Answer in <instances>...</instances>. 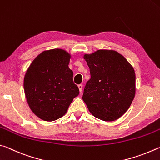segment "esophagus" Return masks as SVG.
<instances>
[{"label": "esophagus", "mask_w": 160, "mask_h": 160, "mask_svg": "<svg viewBox=\"0 0 160 160\" xmlns=\"http://www.w3.org/2000/svg\"><path fill=\"white\" fill-rule=\"evenodd\" d=\"M78 89H79V91H80V93H81V92L82 91V89H83V86H82V84H79V85H78Z\"/></svg>", "instance_id": "1"}]
</instances>
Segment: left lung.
Returning a JSON list of instances; mask_svg holds the SVG:
<instances>
[{
	"mask_svg": "<svg viewBox=\"0 0 160 160\" xmlns=\"http://www.w3.org/2000/svg\"><path fill=\"white\" fill-rule=\"evenodd\" d=\"M90 69L82 98L96 118L112 122L129 108L136 93V74L124 56L112 50H98L83 56Z\"/></svg>",
	"mask_w": 160,
	"mask_h": 160,
	"instance_id": "left-lung-1",
	"label": "left lung"
}]
</instances>
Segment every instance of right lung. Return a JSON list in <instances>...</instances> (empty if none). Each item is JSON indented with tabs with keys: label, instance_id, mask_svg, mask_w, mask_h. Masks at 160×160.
<instances>
[{
	"label": "right lung",
	"instance_id": "obj_1",
	"mask_svg": "<svg viewBox=\"0 0 160 160\" xmlns=\"http://www.w3.org/2000/svg\"><path fill=\"white\" fill-rule=\"evenodd\" d=\"M70 58L62 49L46 50L33 60L25 74L24 89L28 105L44 121H55L64 115L79 94L68 67Z\"/></svg>",
	"mask_w": 160,
	"mask_h": 160
}]
</instances>
